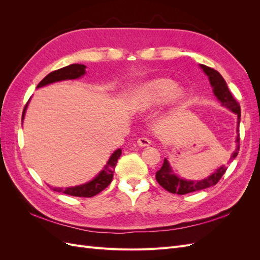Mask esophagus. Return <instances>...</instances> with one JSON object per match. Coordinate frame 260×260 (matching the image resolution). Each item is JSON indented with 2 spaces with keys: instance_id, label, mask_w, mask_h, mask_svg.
<instances>
[{
  "instance_id": "esophagus-1",
  "label": "esophagus",
  "mask_w": 260,
  "mask_h": 260,
  "mask_svg": "<svg viewBox=\"0 0 260 260\" xmlns=\"http://www.w3.org/2000/svg\"><path fill=\"white\" fill-rule=\"evenodd\" d=\"M138 144H139V146H141V147L148 146V145H151V140H149V139L146 138V137H141V138L138 139Z\"/></svg>"
}]
</instances>
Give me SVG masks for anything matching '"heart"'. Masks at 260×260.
I'll use <instances>...</instances> for the list:
<instances>
[{
	"instance_id": "b5f03b06",
	"label": "heart",
	"mask_w": 260,
	"mask_h": 260,
	"mask_svg": "<svg viewBox=\"0 0 260 260\" xmlns=\"http://www.w3.org/2000/svg\"><path fill=\"white\" fill-rule=\"evenodd\" d=\"M172 95L176 99L182 96L181 90H177V83L170 79L159 78L145 83L140 89L135 103L139 109H146L167 101Z\"/></svg>"
}]
</instances>
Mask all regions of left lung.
Returning <instances> with one entry per match:
<instances>
[{
	"instance_id": "1",
	"label": "left lung",
	"mask_w": 260,
	"mask_h": 260,
	"mask_svg": "<svg viewBox=\"0 0 260 260\" xmlns=\"http://www.w3.org/2000/svg\"><path fill=\"white\" fill-rule=\"evenodd\" d=\"M201 68L204 70L208 78L212 88H214V93L216 98L221 102V104L225 107H228L238 115V133L240 132V120H241V107L240 104L237 102L232 95L231 91L228 88V85L222 78V76L220 75L217 70L214 68H210L205 65H201ZM240 133L237 137V149L233 152L230 160H233L235 157L238 156L239 151H240ZM226 171V167L222 166L220 167L218 170H216L214 174L209 176L208 178L201 180V181H192V180H184L178 178L172 169L170 168V165L168 160L165 158L161 168L156 172V180L165 190H167L170 193L174 194H180V195H184L191 192L195 191H200L204 190V188L210 187L212 185H216L219 180L221 179V177L224 175V172Z\"/></svg>"
}]
</instances>
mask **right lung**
<instances>
[{
    "instance_id": "1",
    "label": "right lung",
    "mask_w": 260,
    "mask_h": 260,
    "mask_svg": "<svg viewBox=\"0 0 260 260\" xmlns=\"http://www.w3.org/2000/svg\"><path fill=\"white\" fill-rule=\"evenodd\" d=\"M85 68L86 67L82 64H73L57 70H54V72L50 73L43 80L40 81V83L38 84L37 88H41L43 85L56 82V81L77 79V78H80L85 74ZM27 105H28V102L25 105V108H23L22 119H23V115H25V112H26ZM120 155H121V149L118 148L117 151H115L114 154L111 156V158H109V160L107 161L104 169L102 170L99 174V176L95 177V179H93L91 182H88L82 185L74 186V187H66V188L52 187V190L59 193L61 192L67 195L78 196V198H92V196L99 194L100 192L103 191L104 188H106L109 184H111L116 164L118 159H119Z\"/></svg>"
}]
</instances>
